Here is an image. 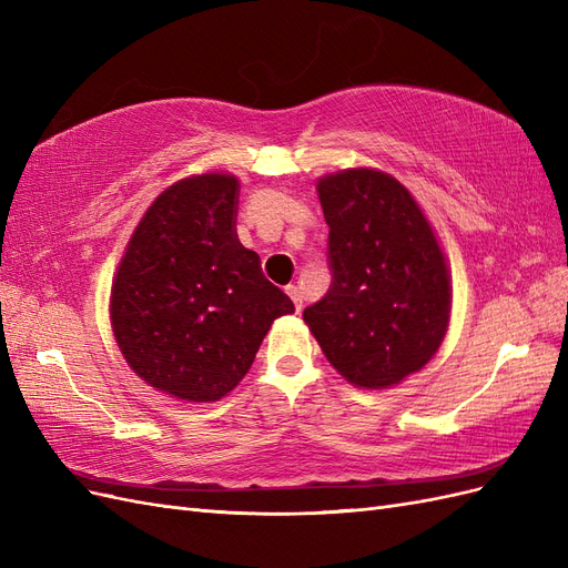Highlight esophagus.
I'll list each match as a JSON object with an SVG mask.
<instances>
[{
    "label": "esophagus",
    "instance_id": "1",
    "mask_svg": "<svg viewBox=\"0 0 568 568\" xmlns=\"http://www.w3.org/2000/svg\"><path fill=\"white\" fill-rule=\"evenodd\" d=\"M286 294L291 296V301H294L296 313H301V311H303V294H301V288H298L296 284H288V286H286Z\"/></svg>",
    "mask_w": 568,
    "mask_h": 568
}]
</instances>
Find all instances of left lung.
<instances>
[{
  "label": "left lung",
  "instance_id": "left-lung-1",
  "mask_svg": "<svg viewBox=\"0 0 568 568\" xmlns=\"http://www.w3.org/2000/svg\"><path fill=\"white\" fill-rule=\"evenodd\" d=\"M317 194L332 286L303 320L351 384H400L448 329L450 277L434 230L407 189L379 170L322 178Z\"/></svg>",
  "mask_w": 568,
  "mask_h": 568
}]
</instances>
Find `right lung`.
I'll return each instance as SVG.
<instances>
[{"instance_id":"1","label":"right lung","mask_w":568,"mask_h":568,"mask_svg":"<svg viewBox=\"0 0 568 568\" xmlns=\"http://www.w3.org/2000/svg\"><path fill=\"white\" fill-rule=\"evenodd\" d=\"M239 182L186 178L151 203L120 261L111 322L128 365L163 393L213 403L251 369L272 322L294 313L236 236Z\"/></svg>"}]
</instances>
